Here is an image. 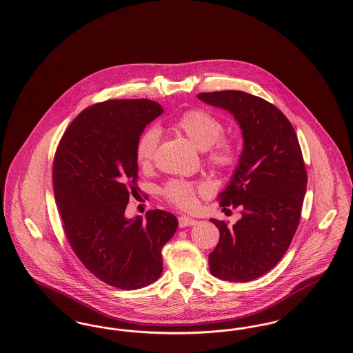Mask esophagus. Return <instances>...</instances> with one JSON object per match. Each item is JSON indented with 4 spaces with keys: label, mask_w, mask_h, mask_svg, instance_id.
<instances>
[{
    "label": "esophagus",
    "mask_w": 353,
    "mask_h": 353,
    "mask_svg": "<svg viewBox=\"0 0 353 353\" xmlns=\"http://www.w3.org/2000/svg\"><path fill=\"white\" fill-rule=\"evenodd\" d=\"M197 221L196 219H190V217H186V216H181L179 219V226L180 228H186V226H192V225H196Z\"/></svg>",
    "instance_id": "esophagus-1"
}]
</instances>
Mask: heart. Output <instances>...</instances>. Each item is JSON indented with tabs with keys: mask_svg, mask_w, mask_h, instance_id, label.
Segmentation results:
<instances>
[{
	"mask_svg": "<svg viewBox=\"0 0 353 353\" xmlns=\"http://www.w3.org/2000/svg\"><path fill=\"white\" fill-rule=\"evenodd\" d=\"M176 130L184 134L199 150L208 151V161L217 169H229L235 163L234 145L228 140H219L223 134V125L219 119L203 110H189L174 123ZM159 130L151 127L145 130L136 143V160L140 165H150L159 144ZM201 186L184 180H170L161 189L163 196L179 208L189 209L194 205V194Z\"/></svg>",
	"mask_w": 353,
	"mask_h": 353,
	"instance_id": "b5f03b06",
	"label": "heart"
}]
</instances>
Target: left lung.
Segmentation results:
<instances>
[{
  "label": "left lung",
  "instance_id": "obj_1",
  "mask_svg": "<svg viewBox=\"0 0 353 353\" xmlns=\"http://www.w3.org/2000/svg\"><path fill=\"white\" fill-rule=\"evenodd\" d=\"M200 101L229 111L243 137V150L219 203L241 208L242 217L219 229L209 254L210 272L229 282H249L285 255L299 225L307 172L294 127L274 104L243 91L202 92Z\"/></svg>",
  "mask_w": 353,
  "mask_h": 353
}]
</instances>
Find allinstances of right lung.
<instances>
[{"mask_svg":"<svg viewBox=\"0 0 353 353\" xmlns=\"http://www.w3.org/2000/svg\"><path fill=\"white\" fill-rule=\"evenodd\" d=\"M163 112L148 99L94 104L72 120L54 157V194L70 246L85 269L121 290L160 278L161 249L179 225L160 209L144 219L124 214L137 189V139Z\"/></svg>","mask_w":353,"mask_h":353,"instance_id":"1","label":"right lung"}]
</instances>
